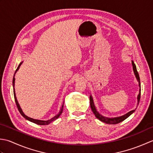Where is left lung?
<instances>
[{
    "label": "left lung",
    "mask_w": 153,
    "mask_h": 153,
    "mask_svg": "<svg viewBox=\"0 0 153 153\" xmlns=\"http://www.w3.org/2000/svg\"><path fill=\"white\" fill-rule=\"evenodd\" d=\"M131 63H132V66H133V72L134 74H135V77L137 80L138 82H139V93L137 96V105L139 104V102L140 100V98H141V83H140V78H139V73L137 72V68H136V65L134 63V62L133 61H131ZM90 107H91L92 109V111H93V113L95 115V116L96 118H98V119L102 121V122L105 123L107 124H117V123H119L121 121H123V120H125L126 119H127V117H128L129 116H131L134 111H135V110H133L129 111L128 113L126 114L123 116H121L120 117H105V116H103L102 115H101L99 113V112L97 111L96 108V106L94 105V100H93V98H92V94H90Z\"/></svg>",
    "instance_id": "1"
}]
</instances>
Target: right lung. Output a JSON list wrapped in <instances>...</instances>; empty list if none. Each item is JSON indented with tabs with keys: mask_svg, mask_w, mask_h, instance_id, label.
Instances as JSON below:
<instances>
[{
	"mask_svg": "<svg viewBox=\"0 0 153 153\" xmlns=\"http://www.w3.org/2000/svg\"><path fill=\"white\" fill-rule=\"evenodd\" d=\"M22 63H23V61L20 62V63L19 64V65H18V68H16V70L15 73H14V77H13V80H12V85H13V90H14V96L15 102H16V105H17V108H18V111H20V114L25 118V119L27 120H28V121H31V122L37 124V125H40V126H44V125H48V124L50 123L51 122H52L53 121L57 120V118L61 116V114H62V112H63V104H64V102H63V105H62L61 108V110H60V111L59 112V114H58L57 115H56V116H55L53 117H52L51 119H50V120H46V121H45V120H35V119H33V118H31V117H27V116H26V115H25V114H24V112L22 111V109H21V108H20V104H18V100H17L16 96L15 88H14V85H15V78H14V77H15V74H16V73H17V71H18V69H19V68H20V65H21L22 64Z\"/></svg>",
	"mask_w": 153,
	"mask_h": 153,
	"instance_id": "1",
	"label": "right lung"
}]
</instances>
